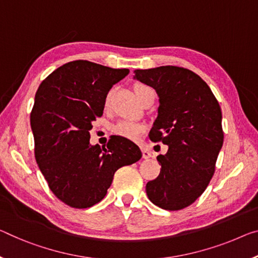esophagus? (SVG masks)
Segmentation results:
<instances>
[{
    "label": "esophagus",
    "instance_id": "1",
    "mask_svg": "<svg viewBox=\"0 0 258 258\" xmlns=\"http://www.w3.org/2000/svg\"><path fill=\"white\" fill-rule=\"evenodd\" d=\"M142 154H143V158H144V159H149V158H151V156H152L151 152H150L146 148H142Z\"/></svg>",
    "mask_w": 258,
    "mask_h": 258
}]
</instances>
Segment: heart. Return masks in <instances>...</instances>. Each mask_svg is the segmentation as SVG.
<instances>
[{"label": "heart", "instance_id": "1", "mask_svg": "<svg viewBox=\"0 0 258 258\" xmlns=\"http://www.w3.org/2000/svg\"><path fill=\"white\" fill-rule=\"evenodd\" d=\"M148 90H151V89H149L148 86H144V85H137L136 88H135V92H136L138 100L140 101L142 100L143 96H144V92ZM110 97H112V91H109L105 98V106L106 107L109 106ZM112 130L114 134L117 135V136L126 138V140L135 141L145 132V125L143 123H140V122H134V121H129V120H120V121H117L115 124L112 125Z\"/></svg>", "mask_w": 258, "mask_h": 258}]
</instances>
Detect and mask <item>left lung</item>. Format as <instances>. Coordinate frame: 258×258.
Returning a JSON list of instances; mask_svg holds the SVG:
<instances>
[{"mask_svg":"<svg viewBox=\"0 0 258 258\" xmlns=\"http://www.w3.org/2000/svg\"><path fill=\"white\" fill-rule=\"evenodd\" d=\"M134 79L157 92L158 115L149 136L168 146L157 157L160 174L146 183V194L164 210L187 208L204 192L215 173L224 143L220 106L191 70L174 66L137 69Z\"/></svg>","mask_w":258,"mask_h":258,"instance_id":"obj_1","label":"left lung"}]
</instances>
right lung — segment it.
Listing matches in <instances>:
<instances>
[{"label": "right lung", "mask_w": 258, "mask_h": 258, "mask_svg": "<svg viewBox=\"0 0 258 258\" xmlns=\"http://www.w3.org/2000/svg\"><path fill=\"white\" fill-rule=\"evenodd\" d=\"M129 69L78 60L54 70L39 86L31 113L35 160L49 188L71 208L86 209L106 196L114 173L142 158L134 142L112 136L107 148L90 143L105 98Z\"/></svg>", "instance_id": "obj_1"}]
</instances>
